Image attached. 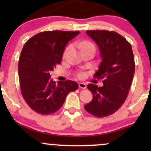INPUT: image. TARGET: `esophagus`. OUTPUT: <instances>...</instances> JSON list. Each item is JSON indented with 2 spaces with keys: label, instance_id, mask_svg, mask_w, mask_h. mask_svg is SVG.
I'll return each instance as SVG.
<instances>
[{
  "label": "esophagus",
  "instance_id": "34e87169",
  "mask_svg": "<svg viewBox=\"0 0 151 151\" xmlns=\"http://www.w3.org/2000/svg\"><path fill=\"white\" fill-rule=\"evenodd\" d=\"M79 87L81 88V89H85L86 88V84H84V83L81 82V83H79Z\"/></svg>",
  "mask_w": 151,
  "mask_h": 151
}]
</instances>
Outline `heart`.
<instances>
[{
	"mask_svg": "<svg viewBox=\"0 0 151 151\" xmlns=\"http://www.w3.org/2000/svg\"><path fill=\"white\" fill-rule=\"evenodd\" d=\"M81 46H82V47L84 48V47H88V46H93V45H92V43L88 42V41H84V42H83L82 43H81ZM70 49H71V46H69L66 49L65 52V54L67 53V52H68Z\"/></svg>",
	"mask_w": 151,
	"mask_h": 151,
	"instance_id": "heart-1",
	"label": "heart"
}]
</instances>
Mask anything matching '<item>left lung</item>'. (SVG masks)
Returning a JSON list of instances; mask_svg holds the SVG:
<instances>
[{
  "label": "left lung",
  "mask_w": 151,
  "mask_h": 151,
  "mask_svg": "<svg viewBox=\"0 0 151 151\" xmlns=\"http://www.w3.org/2000/svg\"><path fill=\"white\" fill-rule=\"evenodd\" d=\"M86 34L99 49L101 62L93 77L104 79V86L88 84L93 99L84 109L96 117H106L119 110L127 98L135 72L132 47L114 31L87 30Z\"/></svg>",
  "instance_id": "obj_1"
}]
</instances>
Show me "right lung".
Segmentation results:
<instances>
[{"instance_id":"right-lung-1","label":"right lung","mask_w":151,"mask_h":151,"mask_svg":"<svg viewBox=\"0 0 151 151\" xmlns=\"http://www.w3.org/2000/svg\"><path fill=\"white\" fill-rule=\"evenodd\" d=\"M79 32L45 31L34 35L24 45L18 63L20 86L25 102L37 114L56 112L67 94L78 89L74 81L56 83L50 72L61 63L65 46Z\"/></svg>"}]
</instances>
